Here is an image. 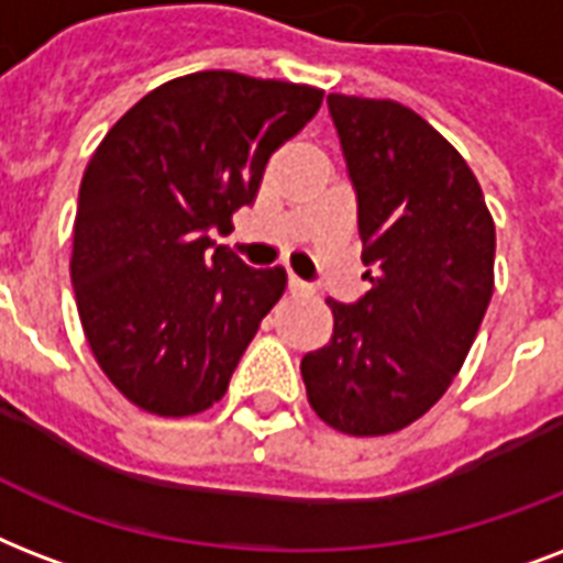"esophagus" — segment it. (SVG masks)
<instances>
[{"mask_svg": "<svg viewBox=\"0 0 563 563\" xmlns=\"http://www.w3.org/2000/svg\"><path fill=\"white\" fill-rule=\"evenodd\" d=\"M287 287H290V294H311V290H313L308 282H302V278L294 276V273L287 276Z\"/></svg>", "mask_w": 563, "mask_h": 563, "instance_id": "esophagus-1", "label": "esophagus"}]
</instances>
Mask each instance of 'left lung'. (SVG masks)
Listing matches in <instances>:
<instances>
[{"label": "left lung", "mask_w": 563, "mask_h": 563, "mask_svg": "<svg viewBox=\"0 0 563 563\" xmlns=\"http://www.w3.org/2000/svg\"><path fill=\"white\" fill-rule=\"evenodd\" d=\"M358 199L369 290L329 299L331 341L302 358L308 402L331 429L390 434L459 376L494 296L496 229L473 169L420 114L329 93Z\"/></svg>", "instance_id": "obj_1"}]
</instances>
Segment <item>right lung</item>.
<instances>
[{
	"label": "right lung",
	"mask_w": 563,
	"mask_h": 563,
	"mask_svg": "<svg viewBox=\"0 0 563 563\" xmlns=\"http://www.w3.org/2000/svg\"><path fill=\"white\" fill-rule=\"evenodd\" d=\"M320 102V87L202 69L143 96L93 152L69 276L93 358L143 411L220 402L285 294V269L246 267L208 232L255 202L269 155Z\"/></svg>",
	"instance_id": "obj_1"
}]
</instances>
